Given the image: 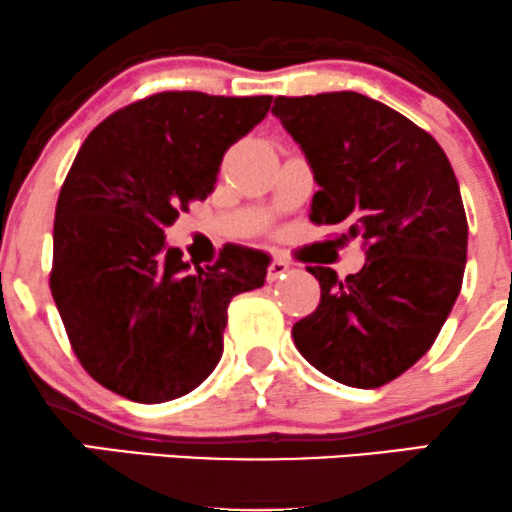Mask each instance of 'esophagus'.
Wrapping results in <instances>:
<instances>
[{"label":"esophagus","mask_w":512,"mask_h":512,"mask_svg":"<svg viewBox=\"0 0 512 512\" xmlns=\"http://www.w3.org/2000/svg\"><path fill=\"white\" fill-rule=\"evenodd\" d=\"M291 269V264L284 260V257H274L272 262H269V272H267V279L269 281H276L279 276H284L286 272Z\"/></svg>","instance_id":"obj_1"}]
</instances>
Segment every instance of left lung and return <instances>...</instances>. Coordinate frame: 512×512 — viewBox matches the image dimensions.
Instances as JSON below:
<instances>
[{
	"mask_svg": "<svg viewBox=\"0 0 512 512\" xmlns=\"http://www.w3.org/2000/svg\"><path fill=\"white\" fill-rule=\"evenodd\" d=\"M320 190L313 219L361 238L366 264L339 279L310 267L320 305L293 325L305 361L351 387H380L436 342L462 289L467 216L436 139L354 91L274 101Z\"/></svg>",
	"mask_w": 512,
	"mask_h": 512,
	"instance_id": "left-lung-1",
	"label": "left lung"
}]
</instances>
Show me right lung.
Returning a JSON list of instances; mask_svg holds the SVG:
<instances>
[{
	"mask_svg": "<svg viewBox=\"0 0 512 512\" xmlns=\"http://www.w3.org/2000/svg\"><path fill=\"white\" fill-rule=\"evenodd\" d=\"M269 105L156 93L81 144L57 199L50 289L81 366L117 395L158 404L202 385L221 361L228 303L264 286V252L223 248L192 269L166 228L211 195L226 149Z\"/></svg>",
	"mask_w": 512,
	"mask_h": 512,
	"instance_id": "1",
	"label": "right lung"
}]
</instances>
